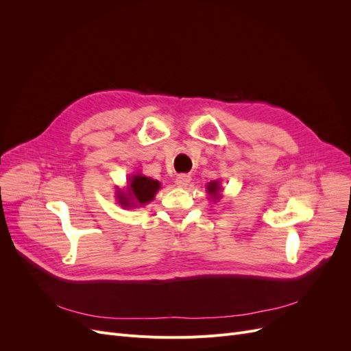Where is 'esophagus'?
<instances>
[{
	"label": "esophagus",
	"mask_w": 351,
	"mask_h": 351,
	"mask_svg": "<svg viewBox=\"0 0 351 351\" xmlns=\"http://www.w3.org/2000/svg\"><path fill=\"white\" fill-rule=\"evenodd\" d=\"M176 183L180 187H186L190 183V176L189 174H178L176 178Z\"/></svg>",
	"instance_id": "esophagus-1"
}]
</instances>
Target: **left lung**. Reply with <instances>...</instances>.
<instances>
[{
	"label": "left lung",
	"instance_id": "obj_1",
	"mask_svg": "<svg viewBox=\"0 0 351 351\" xmlns=\"http://www.w3.org/2000/svg\"><path fill=\"white\" fill-rule=\"evenodd\" d=\"M218 190H221V187L218 186V183H217V182H212V183H209V184H208V192H209L210 195L217 196V195H218Z\"/></svg>",
	"mask_w": 351,
	"mask_h": 351
}]
</instances>
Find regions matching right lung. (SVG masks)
<instances>
[{"label": "right lung", "mask_w": 351, "mask_h": 351, "mask_svg": "<svg viewBox=\"0 0 351 351\" xmlns=\"http://www.w3.org/2000/svg\"><path fill=\"white\" fill-rule=\"evenodd\" d=\"M159 182L156 180H152L149 177H145L137 174L134 177H132L130 180V189L129 193H121L119 195V202L125 208V206H132L134 205L132 202L134 201L136 206L137 204L139 205H145L147 202H151L155 197V193L158 192L159 189Z\"/></svg>", "instance_id": "obj_1"}]
</instances>
